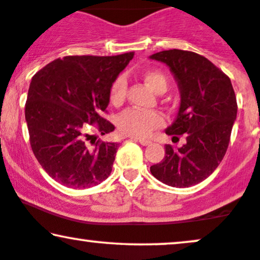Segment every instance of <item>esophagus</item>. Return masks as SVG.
<instances>
[{
	"label": "esophagus",
	"mask_w": 260,
	"mask_h": 260,
	"mask_svg": "<svg viewBox=\"0 0 260 260\" xmlns=\"http://www.w3.org/2000/svg\"><path fill=\"white\" fill-rule=\"evenodd\" d=\"M136 141H139V142L141 143L142 146H149L150 143H152V141L149 140H145V139H135Z\"/></svg>",
	"instance_id": "esophagus-1"
}]
</instances>
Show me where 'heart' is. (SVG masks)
<instances>
[{
  "mask_svg": "<svg viewBox=\"0 0 260 260\" xmlns=\"http://www.w3.org/2000/svg\"><path fill=\"white\" fill-rule=\"evenodd\" d=\"M143 79L153 90L165 92L168 89V78L162 72L156 70L147 71ZM126 96V82L124 78H117L112 83L110 89V101L112 105L119 106L124 102ZM165 119L159 112L140 111L131 108L123 112L118 117L117 125L121 134L133 137H147L159 127L164 126Z\"/></svg>",
  "mask_w": 260,
  "mask_h": 260,
  "instance_id": "obj_1",
  "label": "heart"
}]
</instances>
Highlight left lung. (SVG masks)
<instances>
[{"label": "left lung", "instance_id": "8db88e82", "mask_svg": "<svg viewBox=\"0 0 260 260\" xmlns=\"http://www.w3.org/2000/svg\"><path fill=\"white\" fill-rule=\"evenodd\" d=\"M149 59L169 66L181 94L177 117L165 133L187 135L181 148L165 146L164 159L150 172L171 187H191L212 174L225 155L238 113L235 92L229 77L197 53L170 49Z\"/></svg>", "mask_w": 260, "mask_h": 260}]
</instances>
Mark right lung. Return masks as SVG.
<instances>
[{"instance_id": "obj_1", "label": "right lung", "mask_w": 260, "mask_h": 260, "mask_svg": "<svg viewBox=\"0 0 260 260\" xmlns=\"http://www.w3.org/2000/svg\"><path fill=\"white\" fill-rule=\"evenodd\" d=\"M134 52L115 56L75 55L56 59L32 77L25 105L30 145L44 171L67 188L100 184L111 175L119 143L101 135L114 125L102 115L110 89Z\"/></svg>"}]
</instances>
